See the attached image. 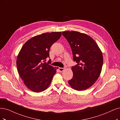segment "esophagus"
I'll list each match as a JSON object with an SVG mask.
<instances>
[{
	"mask_svg": "<svg viewBox=\"0 0 120 120\" xmlns=\"http://www.w3.org/2000/svg\"><path fill=\"white\" fill-rule=\"evenodd\" d=\"M65 70V68H59V71L60 72H62Z\"/></svg>",
	"mask_w": 120,
	"mask_h": 120,
	"instance_id": "34e87169",
	"label": "esophagus"
}]
</instances>
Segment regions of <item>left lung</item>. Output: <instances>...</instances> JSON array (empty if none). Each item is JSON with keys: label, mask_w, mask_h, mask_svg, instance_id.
<instances>
[{"label": "left lung", "mask_w": 120, "mask_h": 120, "mask_svg": "<svg viewBox=\"0 0 120 120\" xmlns=\"http://www.w3.org/2000/svg\"><path fill=\"white\" fill-rule=\"evenodd\" d=\"M63 36L71 48L73 60L77 64L72 67L73 77L68 81L73 89L82 91L91 86L100 76L103 55L94 40L77 31H64Z\"/></svg>", "instance_id": "1"}]
</instances>
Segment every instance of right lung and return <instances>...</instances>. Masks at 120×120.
Listing matches in <instances>:
<instances>
[{
  "label": "right lung",
  "mask_w": 120,
  "mask_h": 120,
  "mask_svg": "<svg viewBox=\"0 0 120 120\" xmlns=\"http://www.w3.org/2000/svg\"><path fill=\"white\" fill-rule=\"evenodd\" d=\"M61 32L43 33L34 36L22 46L17 57V70L25 85L35 92H42L50 85L55 68L49 65V49L52 44L58 40Z\"/></svg>",
  "instance_id": "obj_1"
}]
</instances>
